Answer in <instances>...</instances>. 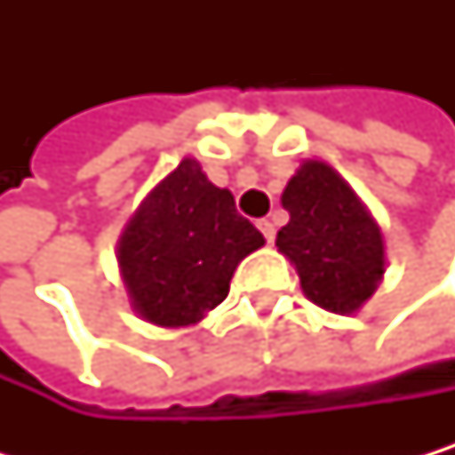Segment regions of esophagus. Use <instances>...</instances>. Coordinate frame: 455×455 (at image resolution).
Listing matches in <instances>:
<instances>
[{"label":"esophagus","instance_id":"esophagus-1","mask_svg":"<svg viewBox=\"0 0 455 455\" xmlns=\"http://www.w3.org/2000/svg\"><path fill=\"white\" fill-rule=\"evenodd\" d=\"M256 226H259V232L265 235V240H267V243H273V240H275V223H273L270 218H261Z\"/></svg>","mask_w":455,"mask_h":455}]
</instances>
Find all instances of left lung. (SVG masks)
<instances>
[{"instance_id": "obj_1", "label": "left lung", "mask_w": 455, "mask_h": 455, "mask_svg": "<svg viewBox=\"0 0 455 455\" xmlns=\"http://www.w3.org/2000/svg\"><path fill=\"white\" fill-rule=\"evenodd\" d=\"M289 223L275 245L291 261L311 303L355 314L385 273L382 229L349 182L322 161H306L281 196Z\"/></svg>"}]
</instances>
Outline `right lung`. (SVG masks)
<instances>
[{
    "instance_id": "1",
    "label": "right lung",
    "mask_w": 455,
    "mask_h": 455,
    "mask_svg": "<svg viewBox=\"0 0 455 455\" xmlns=\"http://www.w3.org/2000/svg\"><path fill=\"white\" fill-rule=\"evenodd\" d=\"M261 245L265 237L237 212L229 190L185 158L128 220L116 261L139 316L188 327L226 300L237 265Z\"/></svg>"
}]
</instances>
